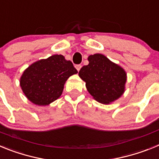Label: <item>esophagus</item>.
<instances>
[{
    "label": "esophagus",
    "instance_id": "obj_1",
    "mask_svg": "<svg viewBox=\"0 0 159 159\" xmlns=\"http://www.w3.org/2000/svg\"><path fill=\"white\" fill-rule=\"evenodd\" d=\"M75 68H76V70L77 71H80V68H81V65L80 64H78V65H75Z\"/></svg>",
    "mask_w": 159,
    "mask_h": 159
}]
</instances>
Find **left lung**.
<instances>
[{
    "label": "left lung",
    "mask_w": 159,
    "mask_h": 159,
    "mask_svg": "<svg viewBox=\"0 0 159 159\" xmlns=\"http://www.w3.org/2000/svg\"><path fill=\"white\" fill-rule=\"evenodd\" d=\"M88 60L89 64L81 68L79 76L86 83L90 95L102 104H110L119 99L126 88V71L100 53L91 55Z\"/></svg>",
    "instance_id": "8db88e82"
}]
</instances>
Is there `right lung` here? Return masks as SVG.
Returning a JSON list of instances; mask_svg holds the SVG:
<instances>
[{
    "label": "right lung",
    "instance_id": "1",
    "mask_svg": "<svg viewBox=\"0 0 159 159\" xmlns=\"http://www.w3.org/2000/svg\"><path fill=\"white\" fill-rule=\"evenodd\" d=\"M77 73L70 60L53 55L29 66L20 76V86L32 103L48 106L60 98L67 79Z\"/></svg>",
    "mask_w": 159,
    "mask_h": 159
}]
</instances>
